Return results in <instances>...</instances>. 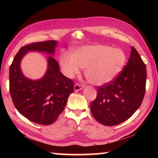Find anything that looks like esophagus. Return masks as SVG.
Instances as JSON below:
<instances>
[{
	"instance_id": "34e87169",
	"label": "esophagus",
	"mask_w": 158,
	"mask_h": 158,
	"mask_svg": "<svg viewBox=\"0 0 158 158\" xmlns=\"http://www.w3.org/2000/svg\"><path fill=\"white\" fill-rule=\"evenodd\" d=\"M83 88H84V86L83 85H81L80 84H78V83H77V84H75V86H74V89H75V92H78V91H79V90L83 89Z\"/></svg>"
}]
</instances>
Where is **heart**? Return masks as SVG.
I'll return each mask as SVG.
<instances>
[{"mask_svg":"<svg viewBox=\"0 0 158 158\" xmlns=\"http://www.w3.org/2000/svg\"><path fill=\"white\" fill-rule=\"evenodd\" d=\"M126 62V55L122 49L106 45L82 46L74 52L73 55L64 53L60 58V64L64 74L72 78L85 69L88 81L96 85L113 81L122 73Z\"/></svg>","mask_w":158,"mask_h":158,"instance_id":"heart-1","label":"heart"}]
</instances>
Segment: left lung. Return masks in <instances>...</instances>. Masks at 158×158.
Returning a JSON list of instances; mask_svg holds the SVG:
<instances>
[{
  "label": "left lung",
  "mask_w": 158,
  "mask_h": 158,
  "mask_svg": "<svg viewBox=\"0 0 158 158\" xmlns=\"http://www.w3.org/2000/svg\"><path fill=\"white\" fill-rule=\"evenodd\" d=\"M146 66L132 47L127 64L114 81L99 86L96 98L90 105L92 115L105 126L119 124L139 108L145 96Z\"/></svg>",
  "instance_id": "left-lung-1"
}]
</instances>
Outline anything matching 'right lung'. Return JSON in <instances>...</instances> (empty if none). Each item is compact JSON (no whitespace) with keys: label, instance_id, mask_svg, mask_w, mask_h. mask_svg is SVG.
<instances>
[{"label":"right lung","instance_id":"1","mask_svg":"<svg viewBox=\"0 0 158 158\" xmlns=\"http://www.w3.org/2000/svg\"><path fill=\"white\" fill-rule=\"evenodd\" d=\"M57 45V41H47L23 46L9 69V90L15 108L26 118L41 125L56 122L74 91L73 81L60 71L59 64L53 58ZM29 51L49 55L48 69L41 79H29L21 71V61Z\"/></svg>","mask_w":158,"mask_h":158}]
</instances>
